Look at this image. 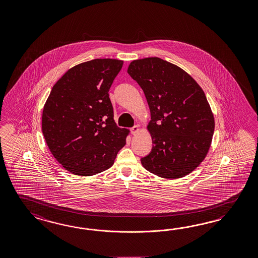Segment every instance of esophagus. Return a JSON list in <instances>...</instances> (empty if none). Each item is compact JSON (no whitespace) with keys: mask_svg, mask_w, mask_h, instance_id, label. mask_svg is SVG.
I'll use <instances>...</instances> for the list:
<instances>
[{"mask_svg":"<svg viewBox=\"0 0 258 258\" xmlns=\"http://www.w3.org/2000/svg\"><path fill=\"white\" fill-rule=\"evenodd\" d=\"M130 131H131V134L133 135H135V134H137V133L140 131V126L139 125H135L133 126L132 128L130 129Z\"/></svg>","mask_w":258,"mask_h":258,"instance_id":"34e87169","label":"esophagus"}]
</instances>
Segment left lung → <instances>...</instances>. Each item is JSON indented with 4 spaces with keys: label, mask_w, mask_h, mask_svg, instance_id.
I'll list each match as a JSON object with an SVG mask.
<instances>
[{
    "label": "left lung",
    "mask_w": 258,
    "mask_h": 258,
    "mask_svg": "<svg viewBox=\"0 0 258 258\" xmlns=\"http://www.w3.org/2000/svg\"><path fill=\"white\" fill-rule=\"evenodd\" d=\"M127 73L151 111L154 145L141 157L142 166L167 179L185 176L205 159L212 141L215 122L205 92L182 69L158 57L134 60Z\"/></svg>",
    "instance_id": "obj_1"
}]
</instances>
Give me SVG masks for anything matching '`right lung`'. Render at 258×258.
Masks as SVG:
<instances>
[{
	"label": "right lung",
	"instance_id": "1",
	"mask_svg": "<svg viewBox=\"0 0 258 258\" xmlns=\"http://www.w3.org/2000/svg\"><path fill=\"white\" fill-rule=\"evenodd\" d=\"M123 61L94 59L69 70L52 87L42 114V133L67 170L91 176L110 168L128 130L114 121L109 89Z\"/></svg>",
	"mask_w": 258,
	"mask_h": 258
}]
</instances>
